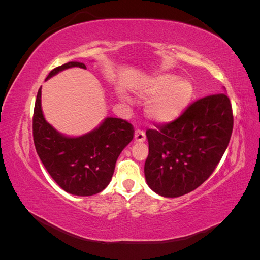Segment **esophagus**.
<instances>
[{"label":"esophagus","mask_w":260,"mask_h":260,"mask_svg":"<svg viewBox=\"0 0 260 260\" xmlns=\"http://www.w3.org/2000/svg\"><path fill=\"white\" fill-rule=\"evenodd\" d=\"M145 139H146L145 132L143 130H140V129L136 130V132H135V140L137 141V142H144Z\"/></svg>","instance_id":"34e87169"}]
</instances>
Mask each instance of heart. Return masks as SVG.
<instances>
[{"label":"heart","instance_id":"obj_1","mask_svg":"<svg viewBox=\"0 0 260 260\" xmlns=\"http://www.w3.org/2000/svg\"><path fill=\"white\" fill-rule=\"evenodd\" d=\"M135 92L140 98L149 101L146 113L152 120L166 123L175 120L190 104L194 94L193 83L184 78H176L169 74L158 75L139 83ZM119 99L128 103L129 98L123 92L118 93Z\"/></svg>","mask_w":260,"mask_h":260}]
</instances>
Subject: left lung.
Returning <instances> with one entry per match:
<instances>
[{
	"instance_id": "8db88e82",
	"label": "left lung",
	"mask_w": 260,
	"mask_h": 260,
	"mask_svg": "<svg viewBox=\"0 0 260 260\" xmlns=\"http://www.w3.org/2000/svg\"><path fill=\"white\" fill-rule=\"evenodd\" d=\"M232 129L230 100L219 93L195 101L176 120L146 130L147 185L165 198L192 192L216 169Z\"/></svg>"
}]
</instances>
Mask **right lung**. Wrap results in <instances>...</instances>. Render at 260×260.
Returning a JSON list of instances; mask_svg holds the SVG:
<instances>
[{"label":"right lung","instance_id":"add662e5","mask_svg":"<svg viewBox=\"0 0 260 260\" xmlns=\"http://www.w3.org/2000/svg\"><path fill=\"white\" fill-rule=\"evenodd\" d=\"M83 62L69 61L54 68L46 80L62 70ZM34 141L45 169L62 190L78 196L102 192L109 184L118 156L133 139L132 124L119 118L107 117L96 129L81 137H67L45 120L39 89L32 118Z\"/></svg>","mask_w":260,"mask_h":260}]
</instances>
